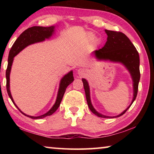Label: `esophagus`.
I'll list each match as a JSON object with an SVG mask.
<instances>
[{"label":"esophagus","mask_w":154,"mask_h":154,"mask_svg":"<svg viewBox=\"0 0 154 154\" xmlns=\"http://www.w3.org/2000/svg\"><path fill=\"white\" fill-rule=\"evenodd\" d=\"M79 72L80 74H83V70H82V69L79 70Z\"/></svg>","instance_id":"esophagus-1"}]
</instances>
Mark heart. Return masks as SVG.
<instances>
[{"label": "heart", "mask_w": 154, "mask_h": 154, "mask_svg": "<svg viewBox=\"0 0 154 154\" xmlns=\"http://www.w3.org/2000/svg\"><path fill=\"white\" fill-rule=\"evenodd\" d=\"M90 36H91V37H92V36H92V35H90Z\"/></svg>", "instance_id": "b5f03b06"}]
</instances>
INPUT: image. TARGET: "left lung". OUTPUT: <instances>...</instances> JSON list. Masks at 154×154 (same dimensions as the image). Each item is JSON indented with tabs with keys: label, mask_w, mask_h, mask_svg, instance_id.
Listing matches in <instances>:
<instances>
[{
	"label": "left lung",
	"mask_w": 154,
	"mask_h": 154,
	"mask_svg": "<svg viewBox=\"0 0 154 154\" xmlns=\"http://www.w3.org/2000/svg\"><path fill=\"white\" fill-rule=\"evenodd\" d=\"M105 32L107 35V41H106L105 45L102 49L95 50L94 53L95 54L96 58L98 60H109L112 62H120L128 70L131 75L132 81H133L134 94L132 103L126 110H124L118 116L114 117L104 116V115L98 113L93 107L90 100V88L88 85V83L85 79H82V82L83 87H84L88 105L89 106L90 111L100 118H118L124 115L136 99L140 76L139 70L140 60L139 55L137 49L135 48L133 44L126 35L121 32L108 30H105Z\"/></svg>",
	"instance_id": "8db88e82"
}]
</instances>
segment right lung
<instances>
[{
    "instance_id": "1",
    "label": "right lung",
    "mask_w": 154,
    "mask_h": 154,
    "mask_svg": "<svg viewBox=\"0 0 154 154\" xmlns=\"http://www.w3.org/2000/svg\"><path fill=\"white\" fill-rule=\"evenodd\" d=\"M54 28H55V26H49V27L33 26V27L28 28V29L24 30V32L21 34L19 37H18L16 39V41H15V43L11 47V49H10L9 58H8V65H7V71H6L7 91V93H8L9 98H11V100H12L13 103L14 104L15 106H16L20 111V109L17 107V105H15V103H14V99L12 98L11 92H10V89H9V80H10L9 75H10V72H11L13 61H14V58L18 53H19V52H20L23 49H24L26 47H27L28 45L35 43L41 42V41H43L45 40V38L50 37L54 32ZM73 80H74L73 74H72V71H70L69 73L66 74V75H64V76L62 78L60 83V87H59L58 96H57L56 103L54 105V106H52L50 110H49L48 112H47L46 113L40 116L34 117V116H28V115L24 113L21 111L20 112L22 114H24V116L32 119H41V118H45L47 116H51V115L53 114L54 112L58 109L67 86L71 84V83L73 82Z\"/></svg>"
}]
</instances>
